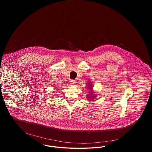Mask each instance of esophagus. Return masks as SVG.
Instances as JSON below:
<instances>
[{"label":"esophagus","mask_w":152,"mask_h":152,"mask_svg":"<svg viewBox=\"0 0 152 152\" xmlns=\"http://www.w3.org/2000/svg\"><path fill=\"white\" fill-rule=\"evenodd\" d=\"M76 83V82H75V80H70V84L71 85H75V84Z\"/></svg>","instance_id":"34e87169"}]
</instances>
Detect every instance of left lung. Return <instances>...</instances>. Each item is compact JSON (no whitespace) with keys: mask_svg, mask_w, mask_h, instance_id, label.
Wrapping results in <instances>:
<instances>
[{"mask_svg":"<svg viewBox=\"0 0 152 152\" xmlns=\"http://www.w3.org/2000/svg\"><path fill=\"white\" fill-rule=\"evenodd\" d=\"M88 88H89V89H91V86H88ZM91 93V95H92V94H93V93ZM90 95H91V94H90Z\"/></svg>","mask_w":152,"mask_h":152,"instance_id":"left-lung-1","label":"left lung"}]
</instances>
